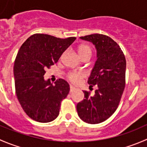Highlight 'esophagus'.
<instances>
[{"instance_id": "esophagus-1", "label": "esophagus", "mask_w": 147, "mask_h": 147, "mask_svg": "<svg viewBox=\"0 0 147 147\" xmlns=\"http://www.w3.org/2000/svg\"><path fill=\"white\" fill-rule=\"evenodd\" d=\"M69 88H70L69 89V92H74L75 90H76V88H75V87H73L72 85H70Z\"/></svg>"}]
</instances>
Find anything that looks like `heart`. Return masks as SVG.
I'll return each mask as SVG.
<instances>
[{
	"label": "heart",
	"instance_id": "obj_1",
	"mask_svg": "<svg viewBox=\"0 0 147 147\" xmlns=\"http://www.w3.org/2000/svg\"><path fill=\"white\" fill-rule=\"evenodd\" d=\"M78 52H79V55L80 57L82 56L86 55H92V49L91 47L87 45H82L79 47L78 49ZM84 77V74L81 72H76V71H72L69 72L67 75V78L71 82L73 83H78L79 82L80 80L82 79V78Z\"/></svg>",
	"mask_w": 147,
	"mask_h": 147
}]
</instances>
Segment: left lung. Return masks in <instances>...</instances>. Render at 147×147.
I'll use <instances>...</instances> for the list:
<instances>
[{
  "label": "left lung",
  "instance_id": "1",
  "mask_svg": "<svg viewBox=\"0 0 147 147\" xmlns=\"http://www.w3.org/2000/svg\"><path fill=\"white\" fill-rule=\"evenodd\" d=\"M80 38L95 46L97 60L87 82L97 90L93 96L83 91L84 99L77 105V111L84 122L98 124L118 107L125 87V57L119 45L107 35L92 34Z\"/></svg>",
  "mask_w": 147,
  "mask_h": 147
}]
</instances>
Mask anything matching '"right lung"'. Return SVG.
<instances>
[{
	"label": "right lung",
	"instance_id": "right-lung-1",
	"mask_svg": "<svg viewBox=\"0 0 147 147\" xmlns=\"http://www.w3.org/2000/svg\"><path fill=\"white\" fill-rule=\"evenodd\" d=\"M75 39L37 33L29 37L19 49L13 67L16 93L23 109L32 119L50 122L59 115L69 85L63 79L57 80L53 85L43 76L45 69L58 61Z\"/></svg>",
	"mask_w": 147,
	"mask_h": 147
}]
</instances>
